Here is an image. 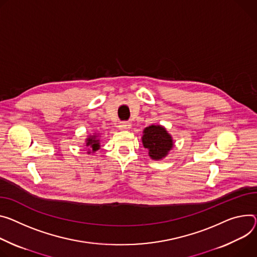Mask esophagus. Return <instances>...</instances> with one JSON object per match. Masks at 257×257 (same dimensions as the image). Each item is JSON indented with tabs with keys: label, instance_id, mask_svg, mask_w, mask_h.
Masks as SVG:
<instances>
[{
	"label": "esophagus",
	"instance_id": "esophagus-1",
	"mask_svg": "<svg viewBox=\"0 0 257 257\" xmlns=\"http://www.w3.org/2000/svg\"><path fill=\"white\" fill-rule=\"evenodd\" d=\"M119 128H120L121 130H129V129L131 128V123H129V122H122V123L120 124Z\"/></svg>",
	"mask_w": 257,
	"mask_h": 257
}]
</instances>
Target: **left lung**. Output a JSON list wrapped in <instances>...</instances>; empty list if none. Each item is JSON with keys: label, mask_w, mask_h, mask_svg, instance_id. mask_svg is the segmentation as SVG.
<instances>
[{"label": "left lung", "mask_w": 257, "mask_h": 257, "mask_svg": "<svg viewBox=\"0 0 257 257\" xmlns=\"http://www.w3.org/2000/svg\"><path fill=\"white\" fill-rule=\"evenodd\" d=\"M143 136V144L149 150L150 157L155 160L164 158L172 149L173 143L171 136L165 128L152 125L145 129Z\"/></svg>", "instance_id": "1"}]
</instances>
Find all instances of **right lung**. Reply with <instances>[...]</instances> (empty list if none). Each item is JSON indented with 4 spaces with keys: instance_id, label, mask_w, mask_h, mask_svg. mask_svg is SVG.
Instances as JSON below:
<instances>
[{
    "instance_id": "right-lung-1",
    "label": "right lung",
    "mask_w": 257,
    "mask_h": 257,
    "mask_svg": "<svg viewBox=\"0 0 257 257\" xmlns=\"http://www.w3.org/2000/svg\"><path fill=\"white\" fill-rule=\"evenodd\" d=\"M97 136H90L88 139H87V144L86 146L87 147H90L92 148V151H97L99 149V141L98 139H96Z\"/></svg>"
}]
</instances>
